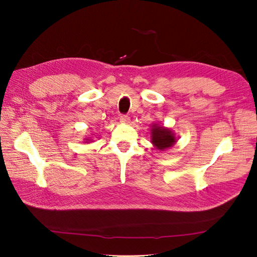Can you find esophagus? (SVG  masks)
I'll use <instances>...</instances> for the list:
<instances>
[{
    "mask_svg": "<svg viewBox=\"0 0 257 257\" xmlns=\"http://www.w3.org/2000/svg\"><path fill=\"white\" fill-rule=\"evenodd\" d=\"M119 119H120V121L123 122V123L130 122V116H128L127 114H121V115L119 116Z\"/></svg>",
    "mask_w": 257,
    "mask_h": 257,
    "instance_id": "esophagus-1",
    "label": "esophagus"
}]
</instances>
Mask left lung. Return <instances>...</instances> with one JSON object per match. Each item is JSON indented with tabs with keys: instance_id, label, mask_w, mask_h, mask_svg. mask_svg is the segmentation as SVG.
Returning <instances> with one entry per match:
<instances>
[{
	"instance_id": "8db88e82",
	"label": "left lung",
	"mask_w": 257,
	"mask_h": 257,
	"mask_svg": "<svg viewBox=\"0 0 257 257\" xmlns=\"http://www.w3.org/2000/svg\"><path fill=\"white\" fill-rule=\"evenodd\" d=\"M176 143L175 135L169 128L163 126H157V124L152 128V144L159 150H164L166 148L172 147Z\"/></svg>"
}]
</instances>
